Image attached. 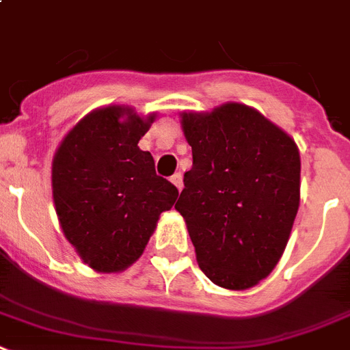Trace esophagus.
I'll return each mask as SVG.
<instances>
[{"mask_svg":"<svg viewBox=\"0 0 350 350\" xmlns=\"http://www.w3.org/2000/svg\"><path fill=\"white\" fill-rule=\"evenodd\" d=\"M170 180H172L175 186H177L178 191H182V175L180 173H175V175H172V178H170Z\"/></svg>","mask_w":350,"mask_h":350,"instance_id":"1","label":"esophagus"}]
</instances>
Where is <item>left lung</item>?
<instances>
[{
	"instance_id": "obj_1",
	"label": "left lung",
	"mask_w": 350,
	"mask_h": 350,
	"mask_svg": "<svg viewBox=\"0 0 350 350\" xmlns=\"http://www.w3.org/2000/svg\"><path fill=\"white\" fill-rule=\"evenodd\" d=\"M193 152L175 209L200 270L227 290H247L275 268L300 202L295 141L241 103L182 114Z\"/></svg>"
}]
</instances>
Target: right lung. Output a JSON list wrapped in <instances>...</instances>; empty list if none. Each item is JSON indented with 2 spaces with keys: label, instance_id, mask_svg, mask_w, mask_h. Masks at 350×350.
<instances>
[{
  "label": "right lung",
  "instance_id": "1",
  "mask_svg": "<svg viewBox=\"0 0 350 350\" xmlns=\"http://www.w3.org/2000/svg\"><path fill=\"white\" fill-rule=\"evenodd\" d=\"M126 113L129 120L121 122ZM148 120L111 105L91 112L64 137L51 170L55 209L66 238L98 272H120L143 254L159 215L178 189L155 173L137 143Z\"/></svg>",
  "mask_w": 350,
  "mask_h": 350
}]
</instances>
